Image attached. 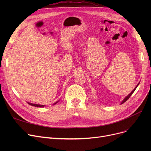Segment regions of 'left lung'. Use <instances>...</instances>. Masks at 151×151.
Masks as SVG:
<instances>
[{
  "instance_id": "obj_1",
  "label": "left lung",
  "mask_w": 151,
  "mask_h": 151,
  "mask_svg": "<svg viewBox=\"0 0 151 151\" xmlns=\"http://www.w3.org/2000/svg\"><path fill=\"white\" fill-rule=\"evenodd\" d=\"M139 83H138V84H137V86L135 87V88H134V89H133V91H132V92H130V93H129V94L128 95V96H127V97H126L125 98H124V100H122V101L121 102V104H124V102H125V101H126L127 100H128V99H129L130 98V96H132V93H133L134 92V91H135V89H137V87H138V86L139 85Z\"/></svg>"
}]
</instances>
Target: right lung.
Segmentation results:
<instances>
[{
    "instance_id": "right-lung-1",
    "label": "right lung",
    "mask_w": 151,
    "mask_h": 151,
    "mask_svg": "<svg viewBox=\"0 0 151 151\" xmlns=\"http://www.w3.org/2000/svg\"><path fill=\"white\" fill-rule=\"evenodd\" d=\"M58 102V101H56V102H55V103H54V104L53 105H54L55 104H56ZM27 104H28L29 105H31V106H36V107H40V108H42V107H44V106H45V105H38V104H31V103H29V102H27Z\"/></svg>"
}]
</instances>
